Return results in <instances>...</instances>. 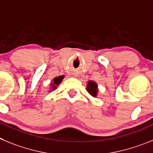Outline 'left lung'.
Here are the masks:
<instances>
[{
    "label": "left lung",
    "instance_id": "left-lung-1",
    "mask_svg": "<svg viewBox=\"0 0 153 153\" xmlns=\"http://www.w3.org/2000/svg\"><path fill=\"white\" fill-rule=\"evenodd\" d=\"M97 85L95 82H92V81H90L88 83L87 85V91L89 92V94H91L92 96L95 97L96 96V93H97Z\"/></svg>",
    "mask_w": 153,
    "mask_h": 153
}]
</instances>
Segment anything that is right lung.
I'll use <instances>...</instances> for the list:
<instances>
[{
    "mask_svg": "<svg viewBox=\"0 0 153 153\" xmlns=\"http://www.w3.org/2000/svg\"><path fill=\"white\" fill-rule=\"evenodd\" d=\"M63 78H64V76H60V77H57V78H54V83H53V84H52V85H54L52 86L53 89H54V88H56V86H54V85L55 84L56 85H58L59 84V83H60L61 82H62V79H63Z\"/></svg>",
    "mask_w": 153,
    "mask_h": 153,
    "instance_id": "obj_1",
    "label": "right lung"
}]
</instances>
